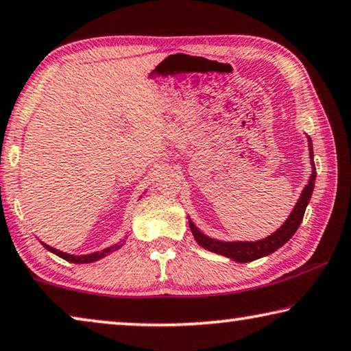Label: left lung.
Listing matches in <instances>:
<instances>
[{
  "mask_svg": "<svg viewBox=\"0 0 351 351\" xmlns=\"http://www.w3.org/2000/svg\"><path fill=\"white\" fill-rule=\"evenodd\" d=\"M308 146H309V157H311V165H313V174L309 176L308 185L303 188V191L297 200L294 210L291 211L288 219H286V222L277 230V232H274L272 234H269L267 238H263L260 241H233V243H228V241H219V239L206 237V234L200 232V230L194 226V222L188 217L189 228H191L193 237L197 241V244L202 245L206 250L227 256L233 261L250 263V261L258 260V258L274 254V252L278 250L281 245L288 243V241L294 237L297 228L300 227V223L303 221V215H305L306 206L309 204V200H311L314 183H315L313 141L309 136H308Z\"/></svg>",
  "mask_w": 351,
  "mask_h": 351,
  "instance_id": "left-lung-1",
  "label": "left lung"
}]
</instances>
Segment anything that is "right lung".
Wrapping results in <instances>:
<instances>
[{"mask_svg": "<svg viewBox=\"0 0 351 351\" xmlns=\"http://www.w3.org/2000/svg\"><path fill=\"white\" fill-rule=\"evenodd\" d=\"M42 245L45 247V249H48L49 252H53V254H56L57 256L63 258V260H66L70 263H76V264H85V263H93V261L101 260V258H104L106 255L112 254V252H114V250H118L119 247L123 245V243L121 244H113L110 247H107V249H104V250L95 252V254H88V255H70V254H66V252L57 250V249H54V247H51V245L45 244V243H42Z\"/></svg>", "mask_w": 351, "mask_h": 351, "instance_id": "add662e5", "label": "right lung"}]
</instances>
